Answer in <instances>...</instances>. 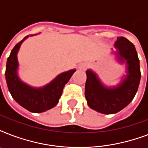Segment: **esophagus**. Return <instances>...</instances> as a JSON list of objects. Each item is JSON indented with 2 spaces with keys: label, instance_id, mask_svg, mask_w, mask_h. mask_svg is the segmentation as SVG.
Segmentation results:
<instances>
[{
  "label": "esophagus",
  "instance_id": "obj_1",
  "mask_svg": "<svg viewBox=\"0 0 148 148\" xmlns=\"http://www.w3.org/2000/svg\"><path fill=\"white\" fill-rule=\"evenodd\" d=\"M86 67H87V66L85 64H81L79 66V68L81 70H85Z\"/></svg>",
  "mask_w": 148,
  "mask_h": 148
}]
</instances>
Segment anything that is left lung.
I'll return each mask as SVG.
<instances>
[{
  "label": "left lung",
  "mask_w": 148,
  "mask_h": 148,
  "mask_svg": "<svg viewBox=\"0 0 148 148\" xmlns=\"http://www.w3.org/2000/svg\"><path fill=\"white\" fill-rule=\"evenodd\" d=\"M118 60L127 65V74L116 87L103 85L91 70L86 71L85 97L88 106L105 114H116L131 103L138 91L140 80V61L134 45L124 37L114 45Z\"/></svg>",
  "instance_id": "left-lung-1"
}]
</instances>
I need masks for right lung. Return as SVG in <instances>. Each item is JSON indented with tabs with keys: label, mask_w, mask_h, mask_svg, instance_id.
<instances>
[{
	"label": "right lung",
	"mask_w": 148,
	"mask_h": 148,
	"mask_svg": "<svg viewBox=\"0 0 148 148\" xmlns=\"http://www.w3.org/2000/svg\"><path fill=\"white\" fill-rule=\"evenodd\" d=\"M28 37L30 36H26L21 41L17 43L10 52L6 65V81L10 95L20 105L31 112H45L58 104L64 87L76 70H71L59 74L42 88H33L24 83L17 75V54L23 41Z\"/></svg>",
	"instance_id": "1"
}]
</instances>
